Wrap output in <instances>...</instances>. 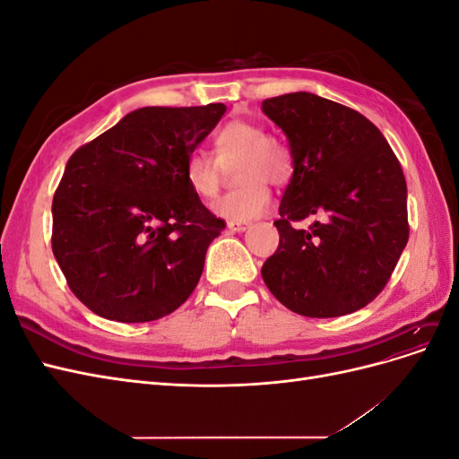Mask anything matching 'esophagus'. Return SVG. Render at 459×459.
<instances>
[{
  "instance_id": "obj_1",
  "label": "esophagus",
  "mask_w": 459,
  "mask_h": 459,
  "mask_svg": "<svg viewBox=\"0 0 459 459\" xmlns=\"http://www.w3.org/2000/svg\"><path fill=\"white\" fill-rule=\"evenodd\" d=\"M247 228L248 224H245V221H228V230L231 233H243Z\"/></svg>"
}]
</instances>
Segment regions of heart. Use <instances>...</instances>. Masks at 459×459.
<instances>
[{
  "mask_svg": "<svg viewBox=\"0 0 459 459\" xmlns=\"http://www.w3.org/2000/svg\"><path fill=\"white\" fill-rule=\"evenodd\" d=\"M212 142L216 160L221 166L241 162L238 166V182L243 184L214 204L216 214L230 221H251L266 214L272 203L266 182L283 186L293 174L289 149L275 137H268L262 124L245 118L224 124L214 134ZM217 163L204 151L189 152L184 176L189 189L201 199H212L220 189Z\"/></svg>",
  "mask_w": 459,
  "mask_h": 459,
  "instance_id": "b5f03b06",
  "label": "heart"
}]
</instances>
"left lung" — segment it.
<instances>
[{
  "label": "left lung",
  "mask_w": 459,
  "mask_h": 459,
  "mask_svg": "<svg viewBox=\"0 0 459 459\" xmlns=\"http://www.w3.org/2000/svg\"><path fill=\"white\" fill-rule=\"evenodd\" d=\"M287 135L293 176L280 204L277 251L262 280L283 307L308 317L364 308L408 243L404 172L379 128L358 110L308 91L262 101ZM324 215L310 230L290 221Z\"/></svg>",
  "instance_id": "8db88e82"
}]
</instances>
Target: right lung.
I'll list each match as a JSON object with an SVG mask.
<instances>
[{
	"label": "right lung",
	"instance_id": "right-lung-1",
	"mask_svg": "<svg viewBox=\"0 0 459 459\" xmlns=\"http://www.w3.org/2000/svg\"><path fill=\"white\" fill-rule=\"evenodd\" d=\"M224 113L221 103L137 108L68 159L51 204V247L93 314L152 322L197 287L224 220L189 189L184 169Z\"/></svg>",
	"mask_w": 459,
	"mask_h": 459
}]
</instances>
